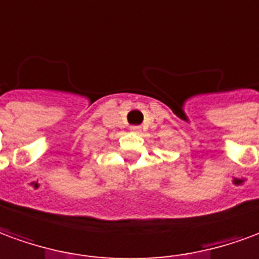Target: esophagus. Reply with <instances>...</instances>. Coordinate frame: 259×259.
I'll list each match as a JSON object with an SVG mask.
<instances>
[{"label": "esophagus", "mask_w": 259, "mask_h": 259, "mask_svg": "<svg viewBox=\"0 0 259 259\" xmlns=\"http://www.w3.org/2000/svg\"><path fill=\"white\" fill-rule=\"evenodd\" d=\"M130 130H131V132H134V134H139V132H141V127H138V125H132Z\"/></svg>", "instance_id": "esophagus-1"}]
</instances>
